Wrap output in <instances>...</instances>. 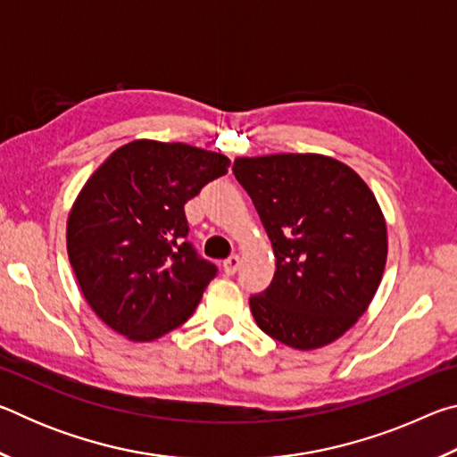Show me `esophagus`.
Listing matches in <instances>:
<instances>
[{"label":"esophagus","instance_id":"esophagus-1","mask_svg":"<svg viewBox=\"0 0 457 457\" xmlns=\"http://www.w3.org/2000/svg\"><path fill=\"white\" fill-rule=\"evenodd\" d=\"M239 268V256H229L226 262H223V272L228 276H234Z\"/></svg>","mask_w":457,"mask_h":457}]
</instances>
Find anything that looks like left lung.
Segmentation results:
<instances>
[{
    "label": "left lung",
    "mask_w": 457,
    "mask_h": 457,
    "mask_svg": "<svg viewBox=\"0 0 457 457\" xmlns=\"http://www.w3.org/2000/svg\"><path fill=\"white\" fill-rule=\"evenodd\" d=\"M276 256L272 284L253 294L258 327L298 351L343 337L367 311L386 262V226L373 191L349 165L316 153L239 157Z\"/></svg>",
    "instance_id": "left-lung-1"
}]
</instances>
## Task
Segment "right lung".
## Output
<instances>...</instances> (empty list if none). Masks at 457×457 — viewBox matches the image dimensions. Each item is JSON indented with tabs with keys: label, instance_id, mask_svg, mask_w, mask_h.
<instances>
[{
	"label": "right lung",
	"instance_id": "1",
	"mask_svg": "<svg viewBox=\"0 0 457 457\" xmlns=\"http://www.w3.org/2000/svg\"><path fill=\"white\" fill-rule=\"evenodd\" d=\"M228 167L221 153L141 138L92 173L68 215L66 245L84 298L106 327L149 343L195 312L218 266L185 239V204Z\"/></svg>",
	"mask_w": 457,
	"mask_h": 457
}]
</instances>
